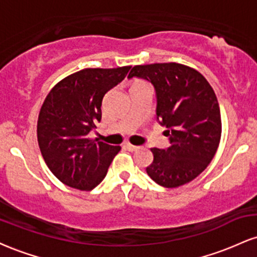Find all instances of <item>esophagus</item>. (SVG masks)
<instances>
[{"mask_svg": "<svg viewBox=\"0 0 257 257\" xmlns=\"http://www.w3.org/2000/svg\"><path fill=\"white\" fill-rule=\"evenodd\" d=\"M125 147L129 150V151H137V150L139 149L138 146L132 145V144H125Z\"/></svg>", "mask_w": 257, "mask_h": 257, "instance_id": "34e87169", "label": "esophagus"}]
</instances>
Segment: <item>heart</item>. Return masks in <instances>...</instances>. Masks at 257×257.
I'll use <instances>...</instances> for the list:
<instances>
[{
  "instance_id": "b5f03b06",
  "label": "heart",
  "mask_w": 257,
  "mask_h": 257,
  "mask_svg": "<svg viewBox=\"0 0 257 257\" xmlns=\"http://www.w3.org/2000/svg\"><path fill=\"white\" fill-rule=\"evenodd\" d=\"M137 83H143V82H137Z\"/></svg>"
}]
</instances>
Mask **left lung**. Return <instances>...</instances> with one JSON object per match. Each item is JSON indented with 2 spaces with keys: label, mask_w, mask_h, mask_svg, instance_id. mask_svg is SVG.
Here are the masks:
<instances>
[{
  "label": "left lung",
  "mask_w": 257,
  "mask_h": 257,
  "mask_svg": "<svg viewBox=\"0 0 257 257\" xmlns=\"http://www.w3.org/2000/svg\"><path fill=\"white\" fill-rule=\"evenodd\" d=\"M150 81L157 93V118L167 128L170 147H153L146 172L163 187L174 188L196 179L214 158L221 132L220 106L202 73L179 63L137 65L128 78Z\"/></svg>",
  "instance_id": "left-lung-1"
}]
</instances>
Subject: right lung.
<instances>
[{"instance_id":"add662e5","label":"right lung","mask_w":257,"mask_h":257,"mask_svg":"<svg viewBox=\"0 0 257 257\" xmlns=\"http://www.w3.org/2000/svg\"><path fill=\"white\" fill-rule=\"evenodd\" d=\"M132 66L83 69L58 82L44 99L37 140L47 167L63 184L90 191L106 176L120 146L89 138L101 120L104 95L122 82Z\"/></svg>"}]
</instances>
